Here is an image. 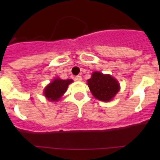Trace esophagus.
Wrapping results in <instances>:
<instances>
[{
	"mask_svg": "<svg viewBox=\"0 0 160 160\" xmlns=\"http://www.w3.org/2000/svg\"><path fill=\"white\" fill-rule=\"evenodd\" d=\"M82 78L81 75H78L75 77L76 81H82Z\"/></svg>",
	"mask_w": 160,
	"mask_h": 160,
	"instance_id": "1",
	"label": "esophagus"
}]
</instances>
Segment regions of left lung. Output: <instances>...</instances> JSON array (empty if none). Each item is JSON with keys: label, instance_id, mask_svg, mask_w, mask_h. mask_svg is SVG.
<instances>
[{"label": "left lung", "instance_id": "obj_1", "mask_svg": "<svg viewBox=\"0 0 160 160\" xmlns=\"http://www.w3.org/2000/svg\"><path fill=\"white\" fill-rule=\"evenodd\" d=\"M88 82V87L94 98L103 102H109L119 90L116 79L109 74L94 72Z\"/></svg>", "mask_w": 160, "mask_h": 160}]
</instances>
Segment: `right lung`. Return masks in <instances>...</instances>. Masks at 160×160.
Wrapping results in <instances>:
<instances>
[{"instance_id":"obj_1","label":"right lung","mask_w":160,"mask_h":160,"mask_svg":"<svg viewBox=\"0 0 160 160\" xmlns=\"http://www.w3.org/2000/svg\"><path fill=\"white\" fill-rule=\"evenodd\" d=\"M73 82L72 79L62 80L60 78L54 79L44 90V94L49 101H58L66 91L68 86Z\"/></svg>"}]
</instances>
